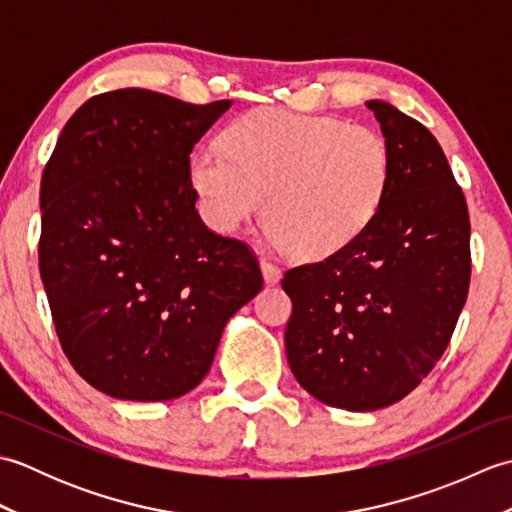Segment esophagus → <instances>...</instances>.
I'll list each match as a JSON object with an SVG mask.
<instances>
[{
    "instance_id": "1",
    "label": "esophagus",
    "mask_w": 512,
    "mask_h": 512,
    "mask_svg": "<svg viewBox=\"0 0 512 512\" xmlns=\"http://www.w3.org/2000/svg\"><path fill=\"white\" fill-rule=\"evenodd\" d=\"M259 268H262V275H264L266 284H277V281L281 279L279 266H275L273 262H268V259H262V262H259Z\"/></svg>"
}]
</instances>
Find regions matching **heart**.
Returning a JSON list of instances; mask_svg holds the SVG:
<instances>
[{"label": "heart", "instance_id": "b5f03b06", "mask_svg": "<svg viewBox=\"0 0 512 512\" xmlns=\"http://www.w3.org/2000/svg\"><path fill=\"white\" fill-rule=\"evenodd\" d=\"M224 147L191 156V184L213 231L233 235L264 213L277 244L330 257L376 220L391 151L376 129L334 116L255 110L228 127Z\"/></svg>", "mask_w": 512, "mask_h": 512}]
</instances>
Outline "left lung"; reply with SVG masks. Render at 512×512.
I'll list each match as a JSON object with an SVG mask.
<instances>
[{"mask_svg":"<svg viewBox=\"0 0 512 512\" xmlns=\"http://www.w3.org/2000/svg\"><path fill=\"white\" fill-rule=\"evenodd\" d=\"M391 151L376 220L317 264L288 270L286 356L310 396L347 411L394 405L447 350L469 295L471 222L427 127L367 101Z\"/></svg>","mask_w":512,"mask_h":512,"instance_id":"obj_1","label":"left lung"}]
</instances>
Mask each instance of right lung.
I'll return each instance as SVG.
<instances>
[{
	"instance_id": "right-lung-1",
	"label": "right lung",
	"mask_w": 512,
	"mask_h": 512,
	"mask_svg": "<svg viewBox=\"0 0 512 512\" xmlns=\"http://www.w3.org/2000/svg\"><path fill=\"white\" fill-rule=\"evenodd\" d=\"M231 101L125 88L65 123L41 178L39 270L72 367L121 400L200 385L226 321L264 286L250 248L204 226L189 156Z\"/></svg>"
}]
</instances>
